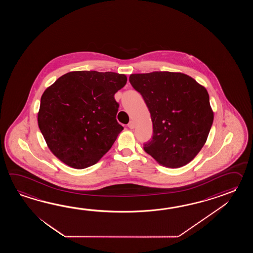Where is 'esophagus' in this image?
<instances>
[{"label":"esophagus","instance_id":"esophagus-1","mask_svg":"<svg viewBox=\"0 0 253 253\" xmlns=\"http://www.w3.org/2000/svg\"><path fill=\"white\" fill-rule=\"evenodd\" d=\"M127 126H128L130 129H134V121H130L129 122L128 125H127Z\"/></svg>","mask_w":253,"mask_h":253}]
</instances>
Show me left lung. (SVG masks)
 Listing matches in <instances>:
<instances>
[{
    "instance_id": "left-lung-1",
    "label": "left lung",
    "mask_w": 253,
    "mask_h": 253,
    "mask_svg": "<svg viewBox=\"0 0 253 253\" xmlns=\"http://www.w3.org/2000/svg\"><path fill=\"white\" fill-rule=\"evenodd\" d=\"M129 82L144 98L153 122L144 150L165 167L187 165L205 145L213 122L206 88L189 76L168 71L132 74Z\"/></svg>"
}]
</instances>
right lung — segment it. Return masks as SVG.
<instances>
[{"label": "right lung", "instance_id": "obj_1", "mask_svg": "<svg viewBox=\"0 0 253 253\" xmlns=\"http://www.w3.org/2000/svg\"><path fill=\"white\" fill-rule=\"evenodd\" d=\"M115 72L73 71L61 76L41 98L38 124L48 148L69 167L95 165L123 126L115 94L126 83Z\"/></svg>", "mask_w": 253, "mask_h": 253}]
</instances>
